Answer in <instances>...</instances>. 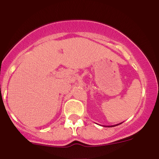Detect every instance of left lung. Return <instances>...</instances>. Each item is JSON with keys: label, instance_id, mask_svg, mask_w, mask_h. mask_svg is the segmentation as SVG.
<instances>
[{"label": "left lung", "instance_id": "left-lung-1", "mask_svg": "<svg viewBox=\"0 0 159 159\" xmlns=\"http://www.w3.org/2000/svg\"><path fill=\"white\" fill-rule=\"evenodd\" d=\"M117 125H111V126H106V127H114V126H116Z\"/></svg>", "mask_w": 159, "mask_h": 159}]
</instances>
